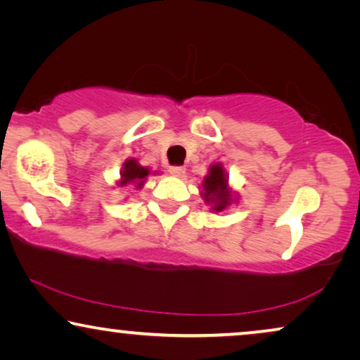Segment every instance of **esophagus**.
Returning a JSON list of instances; mask_svg holds the SVG:
<instances>
[{
	"mask_svg": "<svg viewBox=\"0 0 360 360\" xmlns=\"http://www.w3.org/2000/svg\"><path fill=\"white\" fill-rule=\"evenodd\" d=\"M169 172H170V175L179 176V179H181V176L185 175V167H181V165H174V167H170Z\"/></svg>",
	"mask_w": 360,
	"mask_h": 360,
	"instance_id": "34e87169",
	"label": "esophagus"
}]
</instances>
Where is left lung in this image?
I'll return each instance as SVG.
<instances>
[{"label":"left lung","instance_id":"obj_1","mask_svg":"<svg viewBox=\"0 0 360 360\" xmlns=\"http://www.w3.org/2000/svg\"><path fill=\"white\" fill-rule=\"evenodd\" d=\"M203 196L206 203L213 205V211H223L231 201V191L228 188V176H226L221 164H214L210 169V174L203 180Z\"/></svg>","mask_w":360,"mask_h":360}]
</instances>
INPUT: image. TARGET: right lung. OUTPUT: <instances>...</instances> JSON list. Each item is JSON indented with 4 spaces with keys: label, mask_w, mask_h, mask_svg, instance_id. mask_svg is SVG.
<instances>
[{
    "label": "right lung",
    "mask_w": 360,
    "mask_h": 360,
    "mask_svg": "<svg viewBox=\"0 0 360 360\" xmlns=\"http://www.w3.org/2000/svg\"><path fill=\"white\" fill-rule=\"evenodd\" d=\"M150 174V170L147 167H142L137 164V160L129 159L124 162V167H122L121 172V180H120V186H126V185H136V188H141L144 185L146 176Z\"/></svg>",
    "instance_id": "add662e5"
}]
</instances>
